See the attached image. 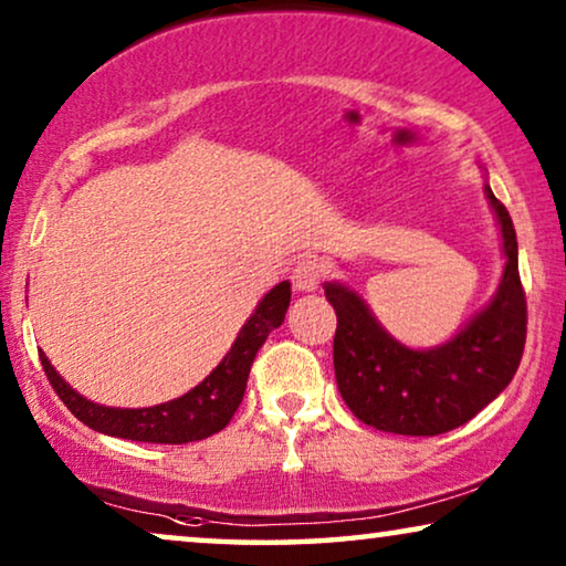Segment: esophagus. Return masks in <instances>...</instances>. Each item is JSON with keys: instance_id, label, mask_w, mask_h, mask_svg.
<instances>
[{"instance_id": "1", "label": "esophagus", "mask_w": 566, "mask_h": 566, "mask_svg": "<svg viewBox=\"0 0 566 566\" xmlns=\"http://www.w3.org/2000/svg\"><path fill=\"white\" fill-rule=\"evenodd\" d=\"M322 262L314 260V258H306V260H298L296 268H293L291 273V281H293V289L298 293H308V291H316V285L322 281Z\"/></svg>"}]
</instances>
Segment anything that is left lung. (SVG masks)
I'll return each mask as SVG.
<instances>
[{
	"instance_id": "obj_1",
	"label": "left lung",
	"mask_w": 566,
	"mask_h": 566,
	"mask_svg": "<svg viewBox=\"0 0 566 566\" xmlns=\"http://www.w3.org/2000/svg\"><path fill=\"white\" fill-rule=\"evenodd\" d=\"M484 196L497 219L505 268L497 293L443 345H401L381 327L350 285L324 283L337 314L335 378L345 405L360 422L397 436H440L500 397L513 381L525 347V293L517 273V239L507 208Z\"/></svg>"
}]
</instances>
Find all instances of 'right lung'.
<instances>
[{
  "instance_id": "1",
  "label": "right lung",
  "mask_w": 566,
  "mask_h": 566,
  "mask_svg": "<svg viewBox=\"0 0 566 566\" xmlns=\"http://www.w3.org/2000/svg\"><path fill=\"white\" fill-rule=\"evenodd\" d=\"M289 304L291 283L283 281L262 296L258 308L244 322V327L239 329L234 345L223 355L219 366L196 389H190L172 401H165V405L138 409L97 405V401H90L80 391L72 389L56 374V368L51 366L45 353H41V363L59 399L87 428L105 432L111 438L138 440V443H192V440H203L223 430L231 417H234L237 407L242 405L254 355H258L270 332L281 327Z\"/></svg>"
}]
</instances>
